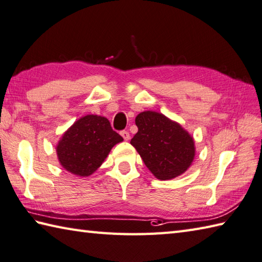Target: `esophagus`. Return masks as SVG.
<instances>
[{
    "label": "esophagus",
    "mask_w": 262,
    "mask_h": 262,
    "mask_svg": "<svg viewBox=\"0 0 262 262\" xmlns=\"http://www.w3.org/2000/svg\"><path fill=\"white\" fill-rule=\"evenodd\" d=\"M121 136H122V138L124 139L125 141H127L130 139V133L127 132V131H121Z\"/></svg>",
    "instance_id": "esophagus-1"
}]
</instances>
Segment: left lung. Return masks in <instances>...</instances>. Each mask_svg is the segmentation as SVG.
I'll list each match as a JSON object with an SVG mask.
<instances>
[{"mask_svg": "<svg viewBox=\"0 0 262 262\" xmlns=\"http://www.w3.org/2000/svg\"><path fill=\"white\" fill-rule=\"evenodd\" d=\"M138 132L131 145L158 180H172L188 169L195 156L194 139L178 122L155 111L136 117Z\"/></svg>", "mask_w": 262, "mask_h": 262, "instance_id": "left-lung-1", "label": "left lung"}]
</instances>
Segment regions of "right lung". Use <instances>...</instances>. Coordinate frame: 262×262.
I'll list each match as a JSON object with an SVG mask.
<instances>
[{
  "label": "right lung",
  "instance_id": "1",
  "mask_svg": "<svg viewBox=\"0 0 262 262\" xmlns=\"http://www.w3.org/2000/svg\"><path fill=\"white\" fill-rule=\"evenodd\" d=\"M123 141L104 116L80 117L63 133L56 145L61 166L77 176H89L104 163L116 143Z\"/></svg>",
  "mask_w": 262,
  "mask_h": 262
}]
</instances>
